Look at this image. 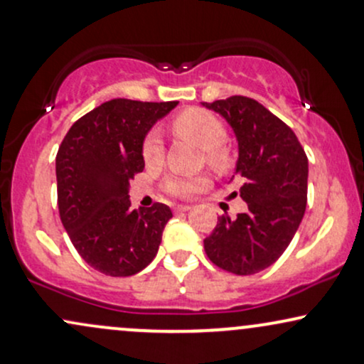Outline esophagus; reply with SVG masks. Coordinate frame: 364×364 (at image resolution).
Instances as JSON below:
<instances>
[{
  "label": "esophagus",
  "instance_id": "34e87169",
  "mask_svg": "<svg viewBox=\"0 0 364 364\" xmlns=\"http://www.w3.org/2000/svg\"><path fill=\"white\" fill-rule=\"evenodd\" d=\"M191 208V205H178L174 208V212H178V214H181V212H188Z\"/></svg>",
  "mask_w": 364,
  "mask_h": 364
}]
</instances>
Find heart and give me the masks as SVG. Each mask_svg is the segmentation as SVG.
I'll return each instance as SVG.
<instances>
[{
    "instance_id": "obj_1",
    "label": "heart",
    "mask_w": 364,
    "mask_h": 364,
    "mask_svg": "<svg viewBox=\"0 0 364 364\" xmlns=\"http://www.w3.org/2000/svg\"><path fill=\"white\" fill-rule=\"evenodd\" d=\"M171 129L178 139L188 140L203 149L207 164L214 171L225 173L232 166V152L225 144L228 132L224 123L217 116L205 109L190 107L179 112L171 121ZM141 157L149 168H156L164 159V147L157 133H149L141 145ZM207 176L191 178H169L164 183L166 191L179 198H190L207 186Z\"/></svg>"
}]
</instances>
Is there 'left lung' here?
Returning a JSON list of instances; mask_svg holds the SVG:
<instances>
[{
	"label": "left lung",
	"instance_id": "left-lung-1",
	"mask_svg": "<svg viewBox=\"0 0 364 364\" xmlns=\"http://www.w3.org/2000/svg\"><path fill=\"white\" fill-rule=\"evenodd\" d=\"M235 129L240 147L236 176L246 214L217 219L203 248L214 265L252 275L279 260L306 210L308 157L294 132L255 99L231 95L203 102Z\"/></svg>",
	"mask_w": 364,
	"mask_h": 364
}]
</instances>
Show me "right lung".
I'll list each match as a JSON object with an SVG mask.
<instances>
[{
  "mask_svg": "<svg viewBox=\"0 0 364 364\" xmlns=\"http://www.w3.org/2000/svg\"><path fill=\"white\" fill-rule=\"evenodd\" d=\"M178 101L112 99L77 119L56 156L58 208L78 255L111 277L144 270L157 255L173 212L164 203L133 210L129 179L144 171L141 145Z\"/></svg>",
  "mask_w": 364,
  "mask_h": 364,
  "instance_id": "right-lung-1",
  "label": "right lung"
}]
</instances>
